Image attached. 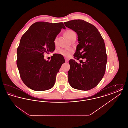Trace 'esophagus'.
Masks as SVG:
<instances>
[{"label":"esophagus","mask_w":128,"mask_h":128,"mask_svg":"<svg viewBox=\"0 0 128 128\" xmlns=\"http://www.w3.org/2000/svg\"><path fill=\"white\" fill-rule=\"evenodd\" d=\"M65 61H66V62H68V60H68V58H65Z\"/></svg>","instance_id":"34e87169"}]
</instances>
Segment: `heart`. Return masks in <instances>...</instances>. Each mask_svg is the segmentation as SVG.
<instances>
[{"mask_svg": "<svg viewBox=\"0 0 128 128\" xmlns=\"http://www.w3.org/2000/svg\"><path fill=\"white\" fill-rule=\"evenodd\" d=\"M65 34L68 38V39L70 40L74 36H76V33L72 30L68 29V30H67L65 31ZM54 44H55V45H56L58 44V41H57L56 38L54 40ZM72 52H73V51L71 49L62 48L58 51V53L63 56L68 57L71 55Z\"/></svg>", "mask_w": 128, "mask_h": 128, "instance_id": "obj_1", "label": "heart"}]
</instances>
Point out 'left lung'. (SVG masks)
I'll use <instances>...</instances> for the list:
<instances>
[{"label": "left lung", "instance_id": "obj_1", "mask_svg": "<svg viewBox=\"0 0 128 128\" xmlns=\"http://www.w3.org/2000/svg\"><path fill=\"white\" fill-rule=\"evenodd\" d=\"M64 24L78 35L79 44L74 58L86 59L82 64L73 60L69 61L68 82L76 89L91 90L100 82L106 71L108 58L103 38L94 25L84 20H74L65 22Z\"/></svg>", "mask_w": 128, "mask_h": 128}]
</instances>
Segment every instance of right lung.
<instances>
[{
  "instance_id": "obj_1",
  "label": "right lung",
  "mask_w": 128,
  "mask_h": 128,
  "mask_svg": "<svg viewBox=\"0 0 128 128\" xmlns=\"http://www.w3.org/2000/svg\"><path fill=\"white\" fill-rule=\"evenodd\" d=\"M62 28H66L63 22H38L32 25L20 39L17 65L22 82L33 90H48L55 84L65 60L53 55L50 61H46L44 54L55 50L54 40Z\"/></svg>"
}]
</instances>
